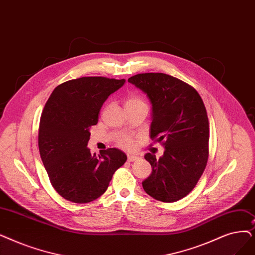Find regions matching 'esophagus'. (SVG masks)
Listing matches in <instances>:
<instances>
[{"label":"esophagus","instance_id":"1","mask_svg":"<svg viewBox=\"0 0 255 255\" xmlns=\"http://www.w3.org/2000/svg\"><path fill=\"white\" fill-rule=\"evenodd\" d=\"M137 159H138V157L136 156V155H129V154H128V161L132 162V161H135V160H137Z\"/></svg>","mask_w":255,"mask_h":255}]
</instances>
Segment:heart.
I'll use <instances>...</instances> for the list:
<instances>
[{"label": "heart", "instance_id": "1", "mask_svg": "<svg viewBox=\"0 0 255 255\" xmlns=\"http://www.w3.org/2000/svg\"><path fill=\"white\" fill-rule=\"evenodd\" d=\"M138 103H145V101L138 96L135 95H131L129 97H127V99L125 100V107L130 106V105H134V104H138ZM118 143L125 149H132L134 147V140L131 136L128 135H122L121 137L118 138Z\"/></svg>", "mask_w": 255, "mask_h": 255}]
</instances>
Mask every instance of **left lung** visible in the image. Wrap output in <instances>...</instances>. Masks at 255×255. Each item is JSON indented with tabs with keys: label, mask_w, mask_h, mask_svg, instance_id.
Wrapping results in <instances>:
<instances>
[{
	"label": "left lung",
	"mask_w": 255,
	"mask_h": 255,
	"mask_svg": "<svg viewBox=\"0 0 255 255\" xmlns=\"http://www.w3.org/2000/svg\"><path fill=\"white\" fill-rule=\"evenodd\" d=\"M128 81L147 94L152 104L150 137L164 147L163 155H145L152 173L142 181L145 192L162 202L189 195L208 159L209 125L200 95L193 86L163 73H145Z\"/></svg>",
	"instance_id": "obj_1"
}]
</instances>
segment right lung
I'll use <instances>...</instances> for the list:
<instances>
[{
	"label": "right lung",
	"mask_w": 255,
	"mask_h": 255,
	"mask_svg": "<svg viewBox=\"0 0 255 255\" xmlns=\"http://www.w3.org/2000/svg\"><path fill=\"white\" fill-rule=\"evenodd\" d=\"M125 79L82 77L58 85L43 107L38 128L40 157L51 184L74 203H88L102 196L127 156L116 148L99 157L87 148L92 126L107 98Z\"/></svg>",
	"instance_id": "obj_1"
}]
</instances>
